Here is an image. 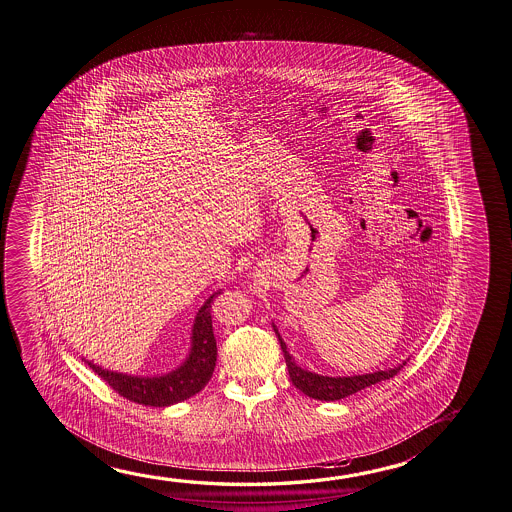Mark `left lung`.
<instances>
[{"label":"left lung","instance_id":"left-lung-1","mask_svg":"<svg viewBox=\"0 0 512 512\" xmlns=\"http://www.w3.org/2000/svg\"><path fill=\"white\" fill-rule=\"evenodd\" d=\"M274 332L278 335L279 346L285 355V363H287V370H289L290 381L308 395L310 399L326 400V402H334V400L346 399L350 395H354L357 391L364 390L368 386H373L377 382L386 381L393 375L399 373L400 368L406 364V361L393 366L390 370H379V372L363 373V375H344V377H328V375H319L316 372H308L305 368H301L296 364L294 357L289 354L287 344L281 339L278 328L272 323Z\"/></svg>","mask_w":512,"mask_h":512}]
</instances>
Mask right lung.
<instances>
[{
  "instance_id": "obj_1",
  "label": "right lung",
  "mask_w": 512,
  "mask_h": 512,
  "mask_svg": "<svg viewBox=\"0 0 512 512\" xmlns=\"http://www.w3.org/2000/svg\"><path fill=\"white\" fill-rule=\"evenodd\" d=\"M218 294H222V289L213 292L205 299L204 305L198 308L191 328L189 354L186 355L184 363L175 370L164 375H131L106 370L93 361H84L124 399L142 406L168 408L189 399L202 390L213 377L216 366V339L213 334L211 303Z\"/></svg>"
}]
</instances>
